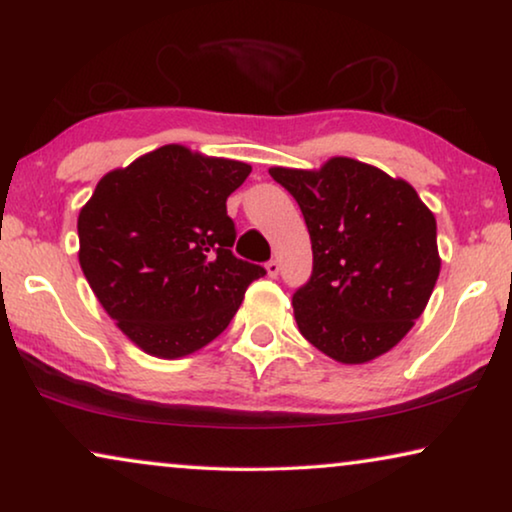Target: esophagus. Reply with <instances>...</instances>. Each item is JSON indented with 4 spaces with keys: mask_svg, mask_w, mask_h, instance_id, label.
<instances>
[{
    "mask_svg": "<svg viewBox=\"0 0 512 512\" xmlns=\"http://www.w3.org/2000/svg\"><path fill=\"white\" fill-rule=\"evenodd\" d=\"M265 270H268L270 277H277L279 275V263L277 261H268V263H265Z\"/></svg>",
    "mask_w": 512,
    "mask_h": 512,
    "instance_id": "obj_1",
    "label": "esophagus"
}]
</instances>
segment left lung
Here are the masks:
<instances>
[{
    "instance_id": "1",
    "label": "left lung",
    "mask_w": 512,
    "mask_h": 512,
    "mask_svg": "<svg viewBox=\"0 0 512 512\" xmlns=\"http://www.w3.org/2000/svg\"><path fill=\"white\" fill-rule=\"evenodd\" d=\"M270 177L296 198L312 240V277L293 293L298 331L349 366L387 354L440 275L436 216L408 181L354 158Z\"/></svg>"
}]
</instances>
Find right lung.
Listing matches in <instances>:
<instances>
[{"instance_id": "obj_1", "label": "right lung", "mask_w": 512, "mask_h": 512, "mask_svg": "<svg viewBox=\"0 0 512 512\" xmlns=\"http://www.w3.org/2000/svg\"><path fill=\"white\" fill-rule=\"evenodd\" d=\"M251 165L167 144L97 181L79 212V263L116 326L179 359L226 331L261 265L233 256L226 200Z\"/></svg>"}]
</instances>
